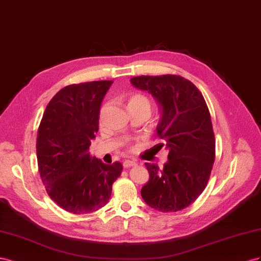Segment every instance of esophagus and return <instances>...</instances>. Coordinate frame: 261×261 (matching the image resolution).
<instances>
[{"label": "esophagus", "mask_w": 261, "mask_h": 261, "mask_svg": "<svg viewBox=\"0 0 261 261\" xmlns=\"http://www.w3.org/2000/svg\"><path fill=\"white\" fill-rule=\"evenodd\" d=\"M137 165V163L135 162V161H124L123 162V167L124 168H130V167H132V166H136Z\"/></svg>", "instance_id": "34e87169"}]
</instances>
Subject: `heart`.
<instances>
[{
	"instance_id": "1",
	"label": "heart",
	"mask_w": 261,
	"mask_h": 261,
	"mask_svg": "<svg viewBox=\"0 0 261 261\" xmlns=\"http://www.w3.org/2000/svg\"><path fill=\"white\" fill-rule=\"evenodd\" d=\"M139 107H146L150 109V100H148L144 95L136 94L132 95L128 100V109L139 108Z\"/></svg>"
}]
</instances>
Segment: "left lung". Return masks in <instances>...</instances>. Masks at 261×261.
<instances>
[{"label":"left lung","mask_w":261,"mask_h":261,"mask_svg":"<svg viewBox=\"0 0 261 261\" xmlns=\"http://www.w3.org/2000/svg\"><path fill=\"white\" fill-rule=\"evenodd\" d=\"M130 82L158 101L161 118L156 131L168 150L163 169L145 163L150 178L141 196L161 212L182 210L204 190L214 163L215 140L209 109L199 89L181 76L142 75Z\"/></svg>","instance_id":"8db88e82"}]
</instances>
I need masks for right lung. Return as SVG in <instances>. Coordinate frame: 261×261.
Returning <instances> with one entry per match:
<instances>
[{"mask_svg": "<svg viewBox=\"0 0 261 261\" xmlns=\"http://www.w3.org/2000/svg\"><path fill=\"white\" fill-rule=\"evenodd\" d=\"M113 81L70 85L44 110L37 136V160L50 198L74 214L99 210L111 196L122 165L102 163L88 153L98 131L101 101Z\"/></svg>", "mask_w": 261, "mask_h": 261, "instance_id": "obj_1", "label": "right lung"}]
</instances>
